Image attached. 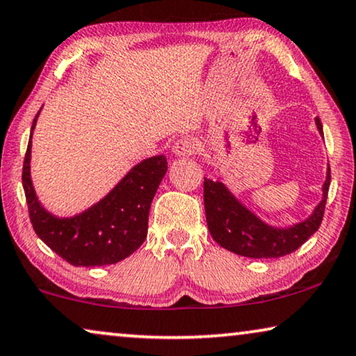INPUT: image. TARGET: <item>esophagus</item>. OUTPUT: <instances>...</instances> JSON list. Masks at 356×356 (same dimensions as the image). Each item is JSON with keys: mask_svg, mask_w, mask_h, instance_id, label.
<instances>
[{"mask_svg": "<svg viewBox=\"0 0 356 356\" xmlns=\"http://www.w3.org/2000/svg\"><path fill=\"white\" fill-rule=\"evenodd\" d=\"M199 149H200L199 141L195 140V138L186 136L175 143L173 152L179 157H189V156H194V154H197Z\"/></svg>", "mask_w": 356, "mask_h": 356, "instance_id": "34e87169", "label": "esophagus"}]
</instances>
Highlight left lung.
<instances>
[{"label":"left lung","mask_w":356,"mask_h":356,"mask_svg":"<svg viewBox=\"0 0 356 356\" xmlns=\"http://www.w3.org/2000/svg\"><path fill=\"white\" fill-rule=\"evenodd\" d=\"M316 127L319 133H323L319 118H316ZM329 184L331 170H327L326 183L323 186V200L310 218L292 228L280 229L265 225L249 212L223 183L204 178V205L210 234L223 249L249 259H277L292 254L315 234L321 225Z\"/></svg>","instance_id":"8db88e82"}]
</instances>
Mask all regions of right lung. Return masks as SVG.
<instances>
[{"label":"right lung","instance_id":"right-lung-1","mask_svg":"<svg viewBox=\"0 0 356 356\" xmlns=\"http://www.w3.org/2000/svg\"><path fill=\"white\" fill-rule=\"evenodd\" d=\"M30 147L32 135L22 168L29 216L35 233L51 250L74 266H104L127 259L143 244L151 202L167 172L165 157H149L138 163L104 199L83 213L58 218L46 212L35 195L30 179Z\"/></svg>","mask_w":356,"mask_h":356}]
</instances>
